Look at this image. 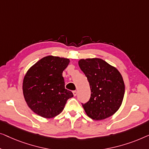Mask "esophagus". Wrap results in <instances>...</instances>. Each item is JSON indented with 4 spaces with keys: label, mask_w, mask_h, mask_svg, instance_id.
<instances>
[{
    "label": "esophagus",
    "mask_w": 149,
    "mask_h": 149,
    "mask_svg": "<svg viewBox=\"0 0 149 149\" xmlns=\"http://www.w3.org/2000/svg\"><path fill=\"white\" fill-rule=\"evenodd\" d=\"M73 94H74V96H75L77 95V91H73Z\"/></svg>",
    "instance_id": "esophagus-1"
}]
</instances>
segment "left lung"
<instances>
[{
	"instance_id": "obj_1",
	"label": "left lung",
	"mask_w": 149,
	"mask_h": 149,
	"mask_svg": "<svg viewBox=\"0 0 149 149\" xmlns=\"http://www.w3.org/2000/svg\"><path fill=\"white\" fill-rule=\"evenodd\" d=\"M78 64L91 91L90 100L81 103L86 113L95 120L113 116L120 107L124 96L125 85L121 74L101 58L80 59Z\"/></svg>"
}]
</instances>
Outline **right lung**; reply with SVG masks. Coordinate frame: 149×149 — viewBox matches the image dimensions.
<instances>
[{
	"mask_svg": "<svg viewBox=\"0 0 149 149\" xmlns=\"http://www.w3.org/2000/svg\"><path fill=\"white\" fill-rule=\"evenodd\" d=\"M70 59L52 55L39 60L27 72L23 81V93L29 107L45 118H53L62 112L67 100L74 96L65 88L63 72Z\"/></svg>",
	"mask_w": 149,
	"mask_h": 149,
	"instance_id": "obj_1",
	"label": "right lung"
}]
</instances>
